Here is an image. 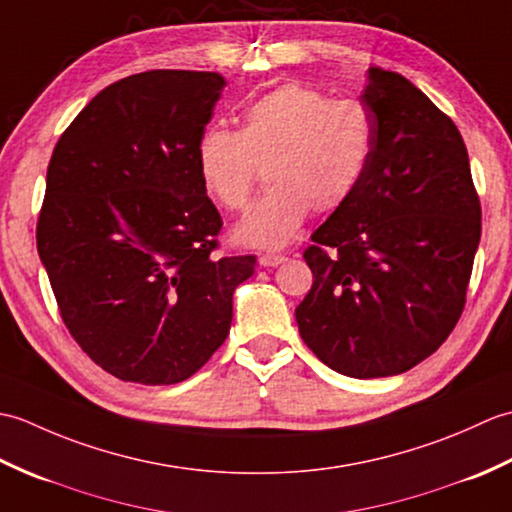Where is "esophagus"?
I'll return each instance as SVG.
<instances>
[{
	"label": "esophagus",
	"instance_id": "obj_1",
	"mask_svg": "<svg viewBox=\"0 0 512 512\" xmlns=\"http://www.w3.org/2000/svg\"><path fill=\"white\" fill-rule=\"evenodd\" d=\"M284 262H286L284 255H262L259 257V266H264V268H273V266H279Z\"/></svg>",
	"mask_w": 512,
	"mask_h": 512
}]
</instances>
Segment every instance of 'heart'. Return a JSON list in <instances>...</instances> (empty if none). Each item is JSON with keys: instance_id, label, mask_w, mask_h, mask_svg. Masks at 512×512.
I'll return each mask as SVG.
<instances>
[{"instance_id": "b5f03b06", "label": "heart", "mask_w": 512, "mask_h": 512, "mask_svg": "<svg viewBox=\"0 0 512 512\" xmlns=\"http://www.w3.org/2000/svg\"><path fill=\"white\" fill-rule=\"evenodd\" d=\"M374 121L358 101H332L284 83L242 112V129L213 125L198 140L204 189L228 211H242L266 162L268 191L237 222V244L284 248L312 211L332 213L352 198L374 151Z\"/></svg>"}]
</instances>
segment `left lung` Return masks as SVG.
Returning a JSON list of instances; mask_svg holds the SVG:
<instances>
[{
  "label": "left lung",
  "instance_id": "8db88e82",
  "mask_svg": "<svg viewBox=\"0 0 512 512\" xmlns=\"http://www.w3.org/2000/svg\"><path fill=\"white\" fill-rule=\"evenodd\" d=\"M374 151L354 195L303 253L314 284L301 339L334 372L396 376L447 341L482 235L469 154L451 118L398 72L367 70Z\"/></svg>",
  "mask_w": 512,
  "mask_h": 512
}]
</instances>
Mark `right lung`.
Instances as JSON below:
<instances>
[{"label": "right lung", "mask_w": 512, "mask_h": 512, "mask_svg": "<svg viewBox=\"0 0 512 512\" xmlns=\"http://www.w3.org/2000/svg\"><path fill=\"white\" fill-rule=\"evenodd\" d=\"M217 72L149 70L107 85L52 151L37 250L72 339L112 376L173 385L224 343L255 255H215L198 140Z\"/></svg>", "instance_id": "add662e5"}]
</instances>
